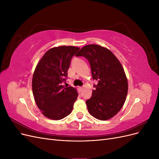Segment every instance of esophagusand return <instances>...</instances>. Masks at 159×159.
I'll return each mask as SVG.
<instances>
[{
  "label": "esophagus",
  "mask_w": 159,
  "mask_h": 159,
  "mask_svg": "<svg viewBox=\"0 0 159 159\" xmlns=\"http://www.w3.org/2000/svg\"><path fill=\"white\" fill-rule=\"evenodd\" d=\"M79 89L80 91H82V90L84 89V88L83 87H79Z\"/></svg>",
  "instance_id": "1"
}]
</instances>
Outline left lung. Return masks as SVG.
Returning <instances> with one entry per match:
<instances>
[{
    "label": "left lung",
    "instance_id": "obj_1",
    "mask_svg": "<svg viewBox=\"0 0 159 159\" xmlns=\"http://www.w3.org/2000/svg\"><path fill=\"white\" fill-rule=\"evenodd\" d=\"M76 56H84L91 66L94 85L92 95L86 101L89 113L99 120L114 117L125 102L127 79L121 64L106 48L96 44L84 46Z\"/></svg>",
    "mask_w": 159,
    "mask_h": 159
}]
</instances>
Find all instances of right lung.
Wrapping results in <instances>:
<instances>
[{"instance_id": "obj_1", "label": "right lung", "mask_w": 159, "mask_h": 159, "mask_svg": "<svg viewBox=\"0 0 159 159\" xmlns=\"http://www.w3.org/2000/svg\"><path fill=\"white\" fill-rule=\"evenodd\" d=\"M80 48L61 46L48 50L38 62L32 77V92L38 107L45 117L60 120L73 110L78 93L66 84L72 57Z\"/></svg>"}]
</instances>
